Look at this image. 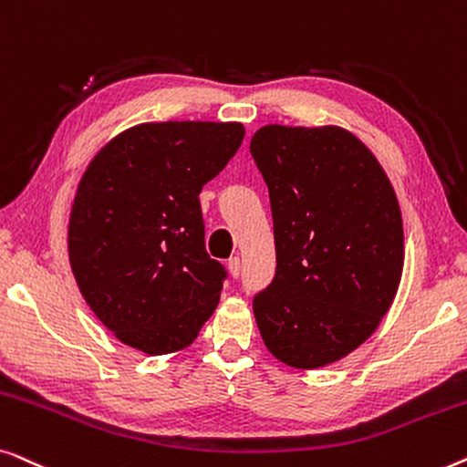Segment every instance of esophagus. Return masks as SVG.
<instances>
[{"label": "esophagus", "instance_id": "esophagus-1", "mask_svg": "<svg viewBox=\"0 0 467 467\" xmlns=\"http://www.w3.org/2000/svg\"><path fill=\"white\" fill-rule=\"evenodd\" d=\"M228 273H231L233 277H239V275H241V258H239V255H233V258L228 260Z\"/></svg>", "mask_w": 467, "mask_h": 467}]
</instances>
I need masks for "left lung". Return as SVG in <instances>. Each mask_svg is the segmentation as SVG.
<instances>
[{"label":"left lung","instance_id":"obj_1","mask_svg":"<svg viewBox=\"0 0 467 467\" xmlns=\"http://www.w3.org/2000/svg\"><path fill=\"white\" fill-rule=\"evenodd\" d=\"M268 186L277 271L254 296L266 349L294 368L349 356L389 311L404 266L383 167L338 127L268 124L249 143Z\"/></svg>","mask_w":467,"mask_h":467}]
</instances>
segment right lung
<instances>
[{"instance_id": "add662e5", "label": "right lung", "mask_w": 467, "mask_h": 467, "mask_svg": "<svg viewBox=\"0 0 467 467\" xmlns=\"http://www.w3.org/2000/svg\"><path fill=\"white\" fill-rule=\"evenodd\" d=\"M239 122H148L90 162L69 218V262L101 324L150 356L199 337L228 277L205 249L199 194L239 150Z\"/></svg>"}]
</instances>
